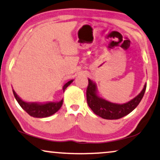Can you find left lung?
<instances>
[{
  "mask_svg": "<svg viewBox=\"0 0 160 160\" xmlns=\"http://www.w3.org/2000/svg\"><path fill=\"white\" fill-rule=\"evenodd\" d=\"M88 81L89 84L87 89V102L88 106L94 113L104 119H118L133 111L141 102L147 86L145 83L142 91L129 102L117 104L108 101L102 97L98 93L96 82L90 78H88Z\"/></svg>",
  "mask_w": 160,
  "mask_h": 160,
  "instance_id": "left-lung-1",
  "label": "left lung"
}]
</instances>
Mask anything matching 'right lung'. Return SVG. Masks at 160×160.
<instances>
[{
    "label": "right lung",
    "instance_id": "obj_1",
    "mask_svg": "<svg viewBox=\"0 0 160 160\" xmlns=\"http://www.w3.org/2000/svg\"><path fill=\"white\" fill-rule=\"evenodd\" d=\"M73 82V79L69 81L64 84L62 90L64 92L66 88ZM14 96L18 103L21 108L29 114L35 118H46L56 113L62 108L63 98L58 102H27L23 100L12 90Z\"/></svg>",
    "mask_w": 160,
    "mask_h": 160
}]
</instances>
